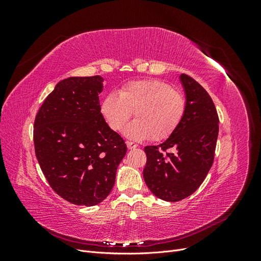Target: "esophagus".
<instances>
[{"mask_svg": "<svg viewBox=\"0 0 261 261\" xmlns=\"http://www.w3.org/2000/svg\"><path fill=\"white\" fill-rule=\"evenodd\" d=\"M126 145H127V148H128L129 150L135 149V148L138 147V145L135 144V143H133V141H126Z\"/></svg>", "mask_w": 261, "mask_h": 261, "instance_id": "obj_1", "label": "esophagus"}]
</instances>
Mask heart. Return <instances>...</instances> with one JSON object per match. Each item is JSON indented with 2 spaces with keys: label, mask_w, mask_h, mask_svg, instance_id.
I'll return each instance as SVG.
<instances>
[{
  "label": "heart",
  "mask_w": 261,
  "mask_h": 261,
  "mask_svg": "<svg viewBox=\"0 0 261 261\" xmlns=\"http://www.w3.org/2000/svg\"><path fill=\"white\" fill-rule=\"evenodd\" d=\"M185 111L184 93L158 80L130 82L122 87L118 96L110 92L100 103L102 117L115 132L122 130L134 113L136 121L125 129V136L133 140L168 138L178 127Z\"/></svg>",
  "instance_id": "b5f03b06"
}]
</instances>
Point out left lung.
Here are the masks:
<instances>
[{"mask_svg":"<svg viewBox=\"0 0 261 261\" xmlns=\"http://www.w3.org/2000/svg\"><path fill=\"white\" fill-rule=\"evenodd\" d=\"M179 80L186 96V111L174 133L158 146L145 147L144 178L151 193L175 202L191 196L206 178L215 159L219 116L209 93L192 77ZM173 148L174 153H167Z\"/></svg>","mask_w":261,"mask_h":261,"instance_id":"8db88e82","label":"left lung"}]
</instances>
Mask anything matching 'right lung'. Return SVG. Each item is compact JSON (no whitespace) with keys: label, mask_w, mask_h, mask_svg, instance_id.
Instances as JSON below:
<instances>
[{"label":"right lung","mask_w":261,"mask_h":261,"mask_svg":"<svg viewBox=\"0 0 261 261\" xmlns=\"http://www.w3.org/2000/svg\"><path fill=\"white\" fill-rule=\"evenodd\" d=\"M102 83L99 75L61 81L35 120V151L43 174L55 193L77 206L107 198L127 150L100 113Z\"/></svg>","instance_id":"obj_1"}]
</instances>
